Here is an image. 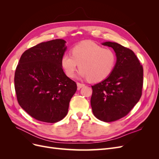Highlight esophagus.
<instances>
[{"label": "esophagus", "instance_id": "34e87169", "mask_svg": "<svg viewBox=\"0 0 159 159\" xmlns=\"http://www.w3.org/2000/svg\"><path fill=\"white\" fill-rule=\"evenodd\" d=\"M77 85H78V88L80 89V88L84 87V86H85V84H81V83L78 82V83H77Z\"/></svg>", "mask_w": 159, "mask_h": 159}]
</instances>
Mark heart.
<instances>
[{
	"mask_svg": "<svg viewBox=\"0 0 159 159\" xmlns=\"http://www.w3.org/2000/svg\"><path fill=\"white\" fill-rule=\"evenodd\" d=\"M61 56V66L66 75L73 78L80 65V75L91 82H98L112 73L117 61L115 52L92 41H83Z\"/></svg>",
	"mask_w": 159,
	"mask_h": 159,
	"instance_id": "1",
	"label": "heart"
}]
</instances>
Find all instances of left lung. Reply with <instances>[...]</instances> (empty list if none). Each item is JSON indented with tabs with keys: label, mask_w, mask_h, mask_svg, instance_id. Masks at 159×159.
I'll return each instance as SVG.
<instances>
[{
	"label": "left lung",
	"mask_w": 159,
	"mask_h": 159,
	"mask_svg": "<svg viewBox=\"0 0 159 159\" xmlns=\"http://www.w3.org/2000/svg\"><path fill=\"white\" fill-rule=\"evenodd\" d=\"M117 56L113 72L107 78L91 86V105L94 116L104 122L123 118L142 95L143 68L134 53L116 42H106Z\"/></svg>",
	"instance_id": "8db88e82"
}]
</instances>
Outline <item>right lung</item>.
I'll return each instance as SVG.
<instances>
[{"instance_id":"right-lung-1","label":"right lung","mask_w":159,"mask_h":159,"mask_svg":"<svg viewBox=\"0 0 159 159\" xmlns=\"http://www.w3.org/2000/svg\"><path fill=\"white\" fill-rule=\"evenodd\" d=\"M65 43L56 39L30 48L22 54L16 68L14 88L18 104L38 121H61L76 91V83L61 66Z\"/></svg>"}]
</instances>
